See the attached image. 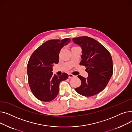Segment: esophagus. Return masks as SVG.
Returning a JSON list of instances; mask_svg holds the SVG:
<instances>
[{
    "mask_svg": "<svg viewBox=\"0 0 132 132\" xmlns=\"http://www.w3.org/2000/svg\"><path fill=\"white\" fill-rule=\"evenodd\" d=\"M75 77L74 75H73L72 74H68V78L71 79V78H73Z\"/></svg>",
    "mask_w": 132,
    "mask_h": 132,
    "instance_id": "obj_1",
    "label": "esophagus"
}]
</instances>
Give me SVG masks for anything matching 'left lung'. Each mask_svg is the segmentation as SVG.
Listing matches in <instances>:
<instances>
[{
	"label": "left lung",
	"instance_id": "1",
	"mask_svg": "<svg viewBox=\"0 0 132 132\" xmlns=\"http://www.w3.org/2000/svg\"><path fill=\"white\" fill-rule=\"evenodd\" d=\"M75 44L82 48L80 65L86 66L87 78L81 75V86L75 88L76 92L86 97L98 94L107 86L113 74L112 59L110 52L98 41L87 36L73 38Z\"/></svg>",
	"mask_w": 132,
	"mask_h": 132
}]
</instances>
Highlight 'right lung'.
<instances>
[{"mask_svg": "<svg viewBox=\"0 0 132 132\" xmlns=\"http://www.w3.org/2000/svg\"><path fill=\"white\" fill-rule=\"evenodd\" d=\"M70 38L62 40H47L31 54L27 65V74L31 91L38 100L50 102L59 93L61 81L66 80L68 75L53 74L52 67L59 62L61 48L70 43Z\"/></svg>", "mask_w": 132, "mask_h": 132, "instance_id": "obj_1", "label": "right lung"}]
</instances>
